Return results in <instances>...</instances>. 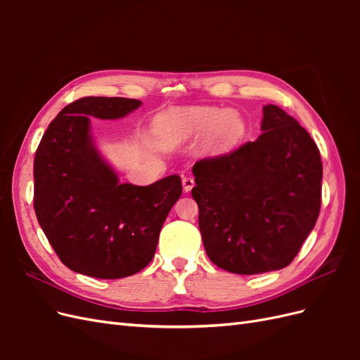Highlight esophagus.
Here are the masks:
<instances>
[{"label": "esophagus", "mask_w": 360, "mask_h": 360, "mask_svg": "<svg viewBox=\"0 0 360 360\" xmlns=\"http://www.w3.org/2000/svg\"><path fill=\"white\" fill-rule=\"evenodd\" d=\"M181 183H183V191H184V192H186V193L192 191V188H193V184H195L193 179H191V177H183V179H181Z\"/></svg>", "instance_id": "esophagus-1"}]
</instances>
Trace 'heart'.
<instances>
[{
	"label": "heart",
	"instance_id": "obj_1",
	"mask_svg": "<svg viewBox=\"0 0 360 360\" xmlns=\"http://www.w3.org/2000/svg\"><path fill=\"white\" fill-rule=\"evenodd\" d=\"M209 130V144L216 150H226L243 138L246 123L238 112L214 106L177 108L159 120V134L167 146H179Z\"/></svg>",
	"mask_w": 360,
	"mask_h": 360
}]
</instances>
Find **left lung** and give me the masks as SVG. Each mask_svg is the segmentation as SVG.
<instances>
[{
	"mask_svg": "<svg viewBox=\"0 0 360 360\" xmlns=\"http://www.w3.org/2000/svg\"><path fill=\"white\" fill-rule=\"evenodd\" d=\"M261 130L254 143L192 168L205 252L238 275L287 267L321 207L323 165L311 135L276 105L263 108Z\"/></svg>",
	"mask_w": 360,
	"mask_h": 360,
	"instance_id": "8db88e82",
	"label": "left lung"
}]
</instances>
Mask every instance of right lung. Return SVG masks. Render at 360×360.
<instances>
[{
    "label": "right lung",
    "instance_id": "right-lung-1",
    "mask_svg": "<svg viewBox=\"0 0 360 360\" xmlns=\"http://www.w3.org/2000/svg\"><path fill=\"white\" fill-rule=\"evenodd\" d=\"M139 106L124 97H82L63 108L37 147V221L61 263L76 274L118 279L143 270L181 195L176 174L150 186L120 183L94 146L90 117L122 118Z\"/></svg>",
    "mask_w": 360,
    "mask_h": 360
}]
</instances>
